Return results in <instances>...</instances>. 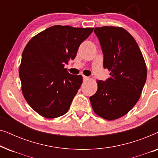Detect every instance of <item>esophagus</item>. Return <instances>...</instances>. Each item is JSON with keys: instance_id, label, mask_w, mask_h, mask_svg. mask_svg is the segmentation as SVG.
Wrapping results in <instances>:
<instances>
[{"instance_id": "esophagus-1", "label": "esophagus", "mask_w": 158, "mask_h": 158, "mask_svg": "<svg viewBox=\"0 0 158 158\" xmlns=\"http://www.w3.org/2000/svg\"><path fill=\"white\" fill-rule=\"evenodd\" d=\"M83 81H88V80H89V77H87V76H83Z\"/></svg>"}]
</instances>
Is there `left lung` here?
<instances>
[{
    "instance_id": "left-lung-1",
    "label": "left lung",
    "mask_w": 158,
    "mask_h": 158,
    "mask_svg": "<svg viewBox=\"0 0 158 158\" xmlns=\"http://www.w3.org/2000/svg\"><path fill=\"white\" fill-rule=\"evenodd\" d=\"M103 54V68L111 77L97 81L98 90L90 97L97 115L114 120L127 114L139 100L147 79V67L137 43L122 27H96Z\"/></svg>"
}]
</instances>
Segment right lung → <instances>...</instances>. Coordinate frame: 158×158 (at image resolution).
Listing matches in <instances>:
<instances>
[{"label":"right lung","instance_id":"obj_1","mask_svg":"<svg viewBox=\"0 0 158 158\" xmlns=\"http://www.w3.org/2000/svg\"><path fill=\"white\" fill-rule=\"evenodd\" d=\"M94 28L55 25L27 43L22 53L19 77L23 96L40 115L53 118L66 114L83 83L64 64L74 60L79 46Z\"/></svg>","mask_w":158,"mask_h":158}]
</instances>
